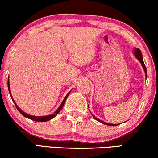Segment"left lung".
Returning <instances> with one entry per match:
<instances>
[{
  "label": "left lung",
  "mask_w": 158,
  "mask_h": 158,
  "mask_svg": "<svg viewBox=\"0 0 158 158\" xmlns=\"http://www.w3.org/2000/svg\"><path fill=\"white\" fill-rule=\"evenodd\" d=\"M135 57H137V59L139 60V61H140V63H141V65H142L143 66V69L145 71V73H146V77H147V68H146V65H144V63H143V58H142V53L141 52V50L139 49H135ZM89 107V106H88ZM93 117L95 118L96 120H98L100 123H103V124H105V125H110V126H116V125H118L119 124H111V123H104V122H103L102 120H101V119L96 118V117H95V116L93 115Z\"/></svg>",
  "instance_id": "8db88e82"
}]
</instances>
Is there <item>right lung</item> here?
Wrapping results in <instances>:
<instances>
[{
  "mask_svg": "<svg viewBox=\"0 0 158 158\" xmlns=\"http://www.w3.org/2000/svg\"><path fill=\"white\" fill-rule=\"evenodd\" d=\"M8 89H9V93H10V95H11V91H10V87H9V79H8ZM69 93H69L66 95V96L65 97V98H64V100H63V102H62V103H61V105L60 106V107L58 108V109H57V111H55V112H54V114H51V115H48V116H42V117H35V116H31V115H29V114H25V112H23V111L21 110L20 109H19V107L17 106V104H16L15 103V101H14V100H13V98H12V101H14V103H15V106H16V108H17V110L19 111V112H20L22 114H23L24 117H27V118H28V119H32V120H33V121H36V122H47V121H49V120H50L51 119H52V118H54V117H55L56 115L57 114H58L60 111V110L62 109V108L63 107V106H64V104H65V100H66V98H67V97H68V95H69Z\"/></svg>",
  "mask_w": 158,
  "mask_h": 158,
  "instance_id": "obj_1",
  "label": "right lung"
}]
</instances>
